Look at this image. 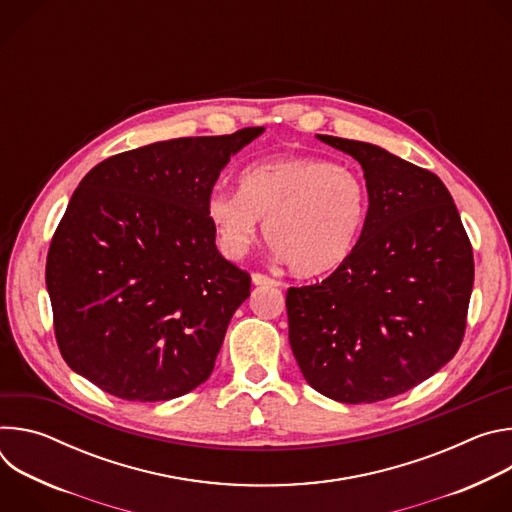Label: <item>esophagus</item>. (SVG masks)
Returning a JSON list of instances; mask_svg holds the SVG:
<instances>
[{
  "mask_svg": "<svg viewBox=\"0 0 512 512\" xmlns=\"http://www.w3.org/2000/svg\"><path fill=\"white\" fill-rule=\"evenodd\" d=\"M251 281H253V285H277V281L273 277L263 275V273H253Z\"/></svg>",
  "mask_w": 512,
  "mask_h": 512,
  "instance_id": "obj_1",
  "label": "esophagus"
}]
</instances>
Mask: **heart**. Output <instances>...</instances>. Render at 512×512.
Instances as JSON below:
<instances>
[{
    "instance_id": "b5f03b06",
    "label": "heart",
    "mask_w": 512,
    "mask_h": 512,
    "mask_svg": "<svg viewBox=\"0 0 512 512\" xmlns=\"http://www.w3.org/2000/svg\"><path fill=\"white\" fill-rule=\"evenodd\" d=\"M369 214V188L346 164L314 156H275L247 166L239 192L214 188L206 216L216 243L243 257L265 221V237L296 275L340 269L354 253Z\"/></svg>"
}]
</instances>
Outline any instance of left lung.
Returning <instances> with one entry per match:
<instances>
[{"label": "left lung", "instance_id": "8db88e82", "mask_svg": "<svg viewBox=\"0 0 512 512\" xmlns=\"http://www.w3.org/2000/svg\"><path fill=\"white\" fill-rule=\"evenodd\" d=\"M318 139L362 166L369 214L340 269L287 289L289 344L318 393L375 403L423 383L458 352L474 285L472 245L435 174L367 141Z\"/></svg>", "mask_w": 512, "mask_h": 512}]
</instances>
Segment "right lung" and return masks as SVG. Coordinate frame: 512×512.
Instances as JSON below:
<instances>
[{
	"label": "right lung",
	"instance_id": "add662e5",
	"mask_svg": "<svg viewBox=\"0 0 512 512\" xmlns=\"http://www.w3.org/2000/svg\"><path fill=\"white\" fill-rule=\"evenodd\" d=\"M263 127L178 137L97 164L52 237L46 287L68 367L119 399L202 385L251 277L214 245L206 200Z\"/></svg>",
	"mask_w": 512,
	"mask_h": 512
}]
</instances>
